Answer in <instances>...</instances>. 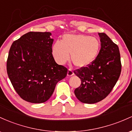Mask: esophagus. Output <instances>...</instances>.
Returning <instances> with one entry per match:
<instances>
[{"label": "esophagus", "instance_id": "obj_1", "mask_svg": "<svg viewBox=\"0 0 132 132\" xmlns=\"http://www.w3.org/2000/svg\"><path fill=\"white\" fill-rule=\"evenodd\" d=\"M73 74H74V73H73V71H72V69H69V70H68V72H67V76L71 77V76H72V75H73Z\"/></svg>", "mask_w": 132, "mask_h": 132}]
</instances>
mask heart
I'll use <instances>...</instances> for the list:
<instances>
[{"mask_svg":"<svg viewBox=\"0 0 132 132\" xmlns=\"http://www.w3.org/2000/svg\"><path fill=\"white\" fill-rule=\"evenodd\" d=\"M100 42L97 38L85 35L65 34L62 41L57 40L52 46V55L59 64H65L70 59L75 66L89 65L98 56Z\"/></svg>","mask_w":132,"mask_h":132,"instance_id":"b5f03b06","label":"heart"}]
</instances>
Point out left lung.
<instances>
[{"mask_svg":"<svg viewBox=\"0 0 132 132\" xmlns=\"http://www.w3.org/2000/svg\"><path fill=\"white\" fill-rule=\"evenodd\" d=\"M101 48L89 65L74 71L81 79L80 86L74 91L82 103H95L111 92L120 75L122 64L118 45L105 33H98Z\"/></svg>","mask_w":132,"mask_h":132,"instance_id":"left-lung-1","label":"left lung"}]
</instances>
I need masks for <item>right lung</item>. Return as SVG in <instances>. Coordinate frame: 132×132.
Wrapping results in <instances>:
<instances>
[{
    "mask_svg": "<svg viewBox=\"0 0 132 132\" xmlns=\"http://www.w3.org/2000/svg\"><path fill=\"white\" fill-rule=\"evenodd\" d=\"M50 32H30L14 41L7 61V72L15 90L23 100L34 103L46 102L67 69L52 55Z\"/></svg>",
    "mask_w": 132,
    "mask_h": 132,
    "instance_id": "obj_1",
    "label": "right lung"
}]
</instances>
